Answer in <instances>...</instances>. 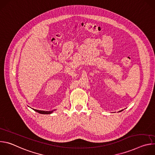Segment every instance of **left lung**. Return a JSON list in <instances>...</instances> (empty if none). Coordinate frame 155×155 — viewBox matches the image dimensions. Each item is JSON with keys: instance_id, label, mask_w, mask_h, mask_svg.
Segmentation results:
<instances>
[{"instance_id": "1", "label": "left lung", "mask_w": 155, "mask_h": 155, "mask_svg": "<svg viewBox=\"0 0 155 155\" xmlns=\"http://www.w3.org/2000/svg\"><path fill=\"white\" fill-rule=\"evenodd\" d=\"M120 112H121V111H120Z\"/></svg>"}]
</instances>
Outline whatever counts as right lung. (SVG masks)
<instances>
[{
    "label": "right lung",
    "mask_w": 155,
    "mask_h": 155,
    "mask_svg": "<svg viewBox=\"0 0 155 155\" xmlns=\"http://www.w3.org/2000/svg\"><path fill=\"white\" fill-rule=\"evenodd\" d=\"M33 110L40 114H47V115L52 114L53 112V111L56 110H51V111H43V110H36V109H33Z\"/></svg>",
    "instance_id": "right-lung-1"
}]
</instances>
